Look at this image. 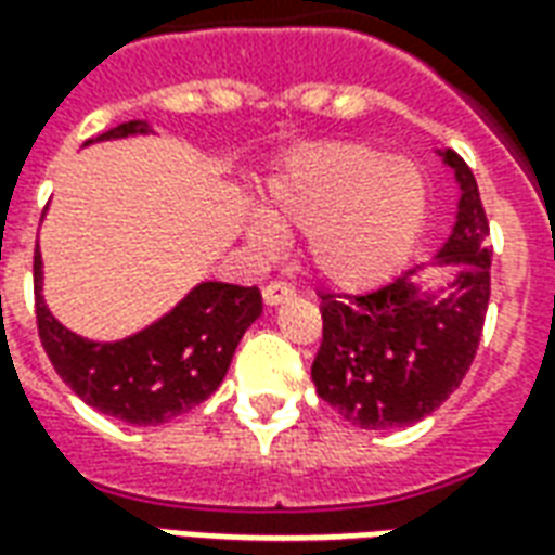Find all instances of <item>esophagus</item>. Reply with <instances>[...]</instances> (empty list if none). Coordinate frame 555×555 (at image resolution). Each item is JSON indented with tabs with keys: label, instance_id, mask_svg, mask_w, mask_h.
Here are the masks:
<instances>
[{
	"label": "esophagus",
	"instance_id": "1",
	"mask_svg": "<svg viewBox=\"0 0 555 555\" xmlns=\"http://www.w3.org/2000/svg\"><path fill=\"white\" fill-rule=\"evenodd\" d=\"M261 297H264L267 306H279V302H285L294 297V285H288V282H267L264 291H261Z\"/></svg>",
	"mask_w": 555,
	"mask_h": 555
}]
</instances>
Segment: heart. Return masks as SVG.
<instances>
[{
    "mask_svg": "<svg viewBox=\"0 0 555 555\" xmlns=\"http://www.w3.org/2000/svg\"><path fill=\"white\" fill-rule=\"evenodd\" d=\"M267 216L246 225L255 249L273 253L279 231L309 234L314 270L336 288L365 291L396 276L413 253L428 217V183L384 147L318 142L273 171Z\"/></svg>",
    "mask_w": 555,
    "mask_h": 555,
    "instance_id": "1",
    "label": "heart"
}]
</instances>
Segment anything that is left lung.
Instances as JSON below:
<instances>
[{
	"label": "left lung",
	"mask_w": 555,
	"mask_h": 555,
	"mask_svg": "<svg viewBox=\"0 0 555 555\" xmlns=\"http://www.w3.org/2000/svg\"><path fill=\"white\" fill-rule=\"evenodd\" d=\"M442 159L461 183L457 222L440 249L457 267L452 291L425 297L408 270L365 294H321L314 389L357 428H404L430 416L476 360L490 300V225L473 169L454 151Z\"/></svg>",
	"instance_id": "8db88e82"
}]
</instances>
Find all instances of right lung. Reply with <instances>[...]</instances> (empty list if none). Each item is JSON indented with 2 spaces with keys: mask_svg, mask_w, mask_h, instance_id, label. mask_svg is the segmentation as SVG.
<instances>
[{
  "mask_svg": "<svg viewBox=\"0 0 555 555\" xmlns=\"http://www.w3.org/2000/svg\"><path fill=\"white\" fill-rule=\"evenodd\" d=\"M147 125L127 121L98 139L145 133ZM261 314V291L202 282L166 318L137 336L98 345L74 336L55 321L41 297V255L35 249V321L59 377L89 408L130 425H163L198 408L217 392L234 348Z\"/></svg>",
  "mask_w": 555,
  "mask_h": 555,
  "instance_id": "1",
  "label": "right lung"
}]
</instances>
